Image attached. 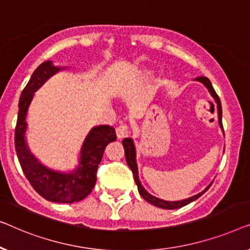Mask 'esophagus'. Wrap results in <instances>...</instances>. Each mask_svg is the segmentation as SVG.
Listing matches in <instances>:
<instances>
[{"label": "esophagus", "mask_w": 250, "mask_h": 250, "mask_svg": "<svg viewBox=\"0 0 250 250\" xmlns=\"http://www.w3.org/2000/svg\"><path fill=\"white\" fill-rule=\"evenodd\" d=\"M130 133V131H129V128H128V125H119L118 128H117V136H118V138H125V137H126Z\"/></svg>", "instance_id": "1"}]
</instances>
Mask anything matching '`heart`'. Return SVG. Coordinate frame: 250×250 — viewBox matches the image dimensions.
<instances>
[{
	"mask_svg": "<svg viewBox=\"0 0 250 250\" xmlns=\"http://www.w3.org/2000/svg\"><path fill=\"white\" fill-rule=\"evenodd\" d=\"M140 75H142L143 77H147V76L150 75V72H148V71H144V72L140 73Z\"/></svg>",
	"mask_w": 250,
	"mask_h": 250,
	"instance_id": "obj_1",
	"label": "heart"
}]
</instances>
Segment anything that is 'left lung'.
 <instances>
[{"label": "left lung", "instance_id": "1", "mask_svg": "<svg viewBox=\"0 0 250 250\" xmlns=\"http://www.w3.org/2000/svg\"><path fill=\"white\" fill-rule=\"evenodd\" d=\"M195 80H197V82H199V83H202L203 85L205 86L207 89H208L209 94L212 95L214 101H215L216 106H217V118H219V125H220V128L223 130V125H222V105H221L220 97L217 96V94L215 93V90H214V88H213L212 83H210L209 79L206 78V77H198V78H196ZM213 108H214V105H213ZM122 145H124V148H125V161H126V163H128L129 167L131 168V171L133 173V178H135V182H136L137 187H138V191H139L140 196H142L143 198L146 200V202L150 203L154 206H157V207H160V208H164V209L180 208V207L188 205V204L194 202V200H196L197 198H199V197L202 196L204 192L207 191V189H208L213 184V182H210V184L207 186V187L204 189L202 192H199V194H197V195L192 196V197H189V198L184 199V200H177V202H167V200H163V199L157 198V197H154L153 195H150L149 192L143 187L142 182H140V180H139L138 167H137V162H136V147H135V144H133V140L131 138H125L124 140H122Z\"/></svg>", "mask_w": 250, "mask_h": 250}]
</instances>
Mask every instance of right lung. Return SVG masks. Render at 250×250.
Returning a JSON list of instances; mask_svg holds the SVG:
<instances>
[{
	"label": "right lung",
	"instance_id": "1",
	"mask_svg": "<svg viewBox=\"0 0 250 250\" xmlns=\"http://www.w3.org/2000/svg\"><path fill=\"white\" fill-rule=\"evenodd\" d=\"M66 69L45 61L35 70L19 100L15 145L23 174L42 197L54 203L71 204L88 196L96 184L98 164L105 147L117 139L115 130L110 125H96L90 129L80 149L79 163L73 171H55L42 164L30 152L26 140L27 113L34 95L55 73Z\"/></svg>",
	"mask_w": 250,
	"mask_h": 250
}]
</instances>
